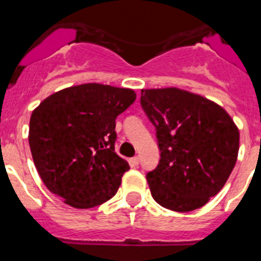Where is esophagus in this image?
<instances>
[{"mask_svg": "<svg viewBox=\"0 0 261 261\" xmlns=\"http://www.w3.org/2000/svg\"><path fill=\"white\" fill-rule=\"evenodd\" d=\"M131 162H133L134 165H139L140 158H139V156H135V158H133V160H131Z\"/></svg>", "mask_w": 261, "mask_h": 261, "instance_id": "obj_1", "label": "esophagus"}]
</instances>
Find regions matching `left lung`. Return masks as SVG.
Returning <instances> with one entry per match:
<instances>
[{"mask_svg": "<svg viewBox=\"0 0 261 261\" xmlns=\"http://www.w3.org/2000/svg\"><path fill=\"white\" fill-rule=\"evenodd\" d=\"M140 103L160 149L158 167L147 173L153 199L180 213L209 202L237 163V124L223 108L178 88L142 89Z\"/></svg>", "mask_w": 261, "mask_h": 261, "instance_id": "8db88e82", "label": "left lung"}]
</instances>
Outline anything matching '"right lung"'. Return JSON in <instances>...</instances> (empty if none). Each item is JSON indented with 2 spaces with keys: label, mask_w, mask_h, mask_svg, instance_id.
Instances as JSON below:
<instances>
[{
  "label": "right lung",
  "mask_w": 261,
  "mask_h": 261,
  "mask_svg": "<svg viewBox=\"0 0 261 261\" xmlns=\"http://www.w3.org/2000/svg\"><path fill=\"white\" fill-rule=\"evenodd\" d=\"M135 98L133 89L90 83L43 99L31 114L29 143L49 192L76 209L117 193L130 165L114 151L115 118Z\"/></svg>",
  "instance_id": "obj_1"
}]
</instances>
